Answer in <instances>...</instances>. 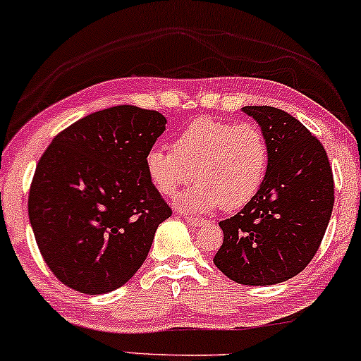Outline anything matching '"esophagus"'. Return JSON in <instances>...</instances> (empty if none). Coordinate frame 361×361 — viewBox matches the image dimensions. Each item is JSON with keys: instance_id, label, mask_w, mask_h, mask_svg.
<instances>
[{"instance_id": "esophagus-1", "label": "esophagus", "mask_w": 361, "mask_h": 361, "mask_svg": "<svg viewBox=\"0 0 361 361\" xmlns=\"http://www.w3.org/2000/svg\"><path fill=\"white\" fill-rule=\"evenodd\" d=\"M184 220L188 221L189 225H192V226H200V225H202L206 221V220H202V218H200V216H192V214H185Z\"/></svg>"}]
</instances>
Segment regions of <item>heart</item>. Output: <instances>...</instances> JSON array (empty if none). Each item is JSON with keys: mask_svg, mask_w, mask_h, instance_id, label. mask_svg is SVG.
<instances>
[{"mask_svg": "<svg viewBox=\"0 0 361 361\" xmlns=\"http://www.w3.org/2000/svg\"><path fill=\"white\" fill-rule=\"evenodd\" d=\"M269 145L252 123L201 117L184 128L172 149L155 147L145 169L153 188L173 196L189 180H197L176 204L188 212H225L244 208L261 191L268 176Z\"/></svg>", "mask_w": 361, "mask_h": 361, "instance_id": "heart-1", "label": "heart"}]
</instances>
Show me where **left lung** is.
Segmentation results:
<instances>
[{"instance_id": "obj_1", "label": "left lung", "mask_w": 361, "mask_h": 361, "mask_svg": "<svg viewBox=\"0 0 361 361\" xmlns=\"http://www.w3.org/2000/svg\"><path fill=\"white\" fill-rule=\"evenodd\" d=\"M269 145L261 191L220 221L214 266L240 285H276L314 259L334 206L333 169L322 143L298 119L269 105H247Z\"/></svg>"}]
</instances>
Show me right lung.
<instances>
[{
  "label": "right lung",
  "instance_id": "1",
  "mask_svg": "<svg viewBox=\"0 0 361 361\" xmlns=\"http://www.w3.org/2000/svg\"><path fill=\"white\" fill-rule=\"evenodd\" d=\"M165 123L157 111L116 105L73 123L40 157L28 218L63 285L102 295L141 268L157 228L172 214L145 169Z\"/></svg>",
  "mask_w": 361,
  "mask_h": 361
}]
</instances>
